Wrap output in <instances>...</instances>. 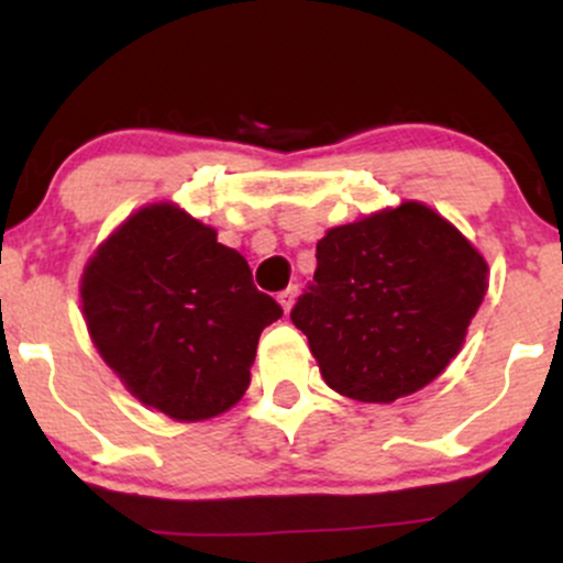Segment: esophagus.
<instances>
[{"mask_svg":"<svg viewBox=\"0 0 563 563\" xmlns=\"http://www.w3.org/2000/svg\"><path fill=\"white\" fill-rule=\"evenodd\" d=\"M296 294H299V288H296V286H288L286 290H280V296H277V301H280V307L286 309V312H290V307H294Z\"/></svg>","mask_w":563,"mask_h":563,"instance_id":"1","label":"esophagus"}]
</instances>
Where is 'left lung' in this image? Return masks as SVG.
<instances>
[{
	"label": "left lung",
	"mask_w": 563,
	"mask_h": 563,
	"mask_svg": "<svg viewBox=\"0 0 563 563\" xmlns=\"http://www.w3.org/2000/svg\"><path fill=\"white\" fill-rule=\"evenodd\" d=\"M487 294V262L418 200L325 232L314 280L290 309L325 384L394 402L461 352Z\"/></svg>",
	"instance_id": "1"
}]
</instances>
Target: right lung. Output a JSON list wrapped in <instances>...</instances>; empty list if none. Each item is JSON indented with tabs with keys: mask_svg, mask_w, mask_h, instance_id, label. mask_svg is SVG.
Instances as JSON below:
<instances>
[{
	"mask_svg": "<svg viewBox=\"0 0 563 563\" xmlns=\"http://www.w3.org/2000/svg\"><path fill=\"white\" fill-rule=\"evenodd\" d=\"M81 309L100 357L174 421L230 410L249 389L262 331L283 314L249 262L174 203L145 206L95 251Z\"/></svg>",
	"mask_w": 563,
	"mask_h": 563,
	"instance_id": "1",
	"label": "right lung"
}]
</instances>
